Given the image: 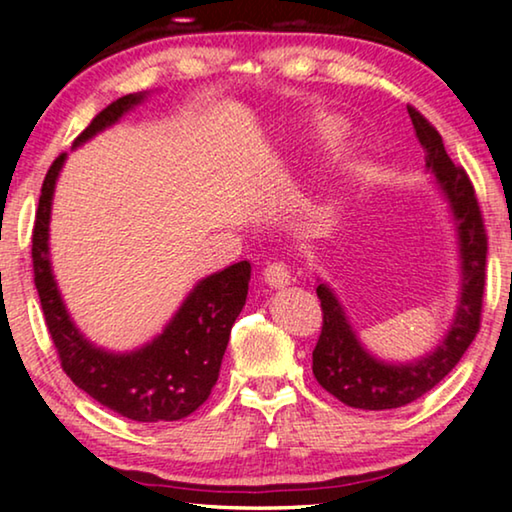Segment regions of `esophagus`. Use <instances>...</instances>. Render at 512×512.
I'll list each match as a JSON object with an SVG mask.
<instances>
[{
    "label": "esophagus",
    "instance_id": "34e87169",
    "mask_svg": "<svg viewBox=\"0 0 512 512\" xmlns=\"http://www.w3.org/2000/svg\"><path fill=\"white\" fill-rule=\"evenodd\" d=\"M264 282L271 289H284L291 284V271L284 262H271L264 268Z\"/></svg>",
    "mask_w": 512,
    "mask_h": 512
}]
</instances>
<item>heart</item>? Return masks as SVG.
<instances>
[{
    "mask_svg": "<svg viewBox=\"0 0 512 512\" xmlns=\"http://www.w3.org/2000/svg\"><path fill=\"white\" fill-rule=\"evenodd\" d=\"M320 133H323L325 140H334V137L341 135V124H339V121L327 119V121H323V124H320Z\"/></svg>",
    "mask_w": 512,
    "mask_h": 512,
    "instance_id": "b5f03b06",
    "label": "heart"
}]
</instances>
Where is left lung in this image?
I'll use <instances>...</instances> for the list:
<instances>
[{"instance_id":"left-lung-1","label":"left lung","mask_w":512,"mask_h":512,"mask_svg":"<svg viewBox=\"0 0 512 512\" xmlns=\"http://www.w3.org/2000/svg\"><path fill=\"white\" fill-rule=\"evenodd\" d=\"M409 117L424 151L427 169L433 171L436 183L443 189L454 212L463 275L461 300H458L454 323L436 350L413 363H386L363 348L332 289L327 284H318L316 293L323 309V329L311 354L314 357L311 368L318 384L329 395L354 409H400L429 393L454 370L481 327L488 235H485L472 180L463 167H456L449 158L443 137L424 115L409 106Z\"/></svg>"}]
</instances>
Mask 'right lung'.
Instances as JSON below:
<instances>
[{"label":"right lung","instance_id":"add662e5","mask_svg":"<svg viewBox=\"0 0 512 512\" xmlns=\"http://www.w3.org/2000/svg\"><path fill=\"white\" fill-rule=\"evenodd\" d=\"M144 97L137 92L112 101L76 137L74 146L115 124ZM65 155H58L42 183L31 239L33 282L60 368L81 391L128 420H183L210 397L219 379L230 329L246 305L250 264L237 262L198 282L164 332L144 348L128 354L94 348L69 318L49 264L51 196Z\"/></svg>","mask_w":512,"mask_h":512}]
</instances>
